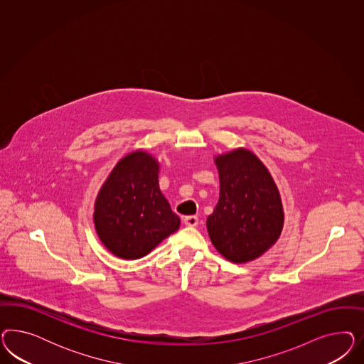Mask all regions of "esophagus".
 I'll return each instance as SVG.
<instances>
[{
    "instance_id": "1",
    "label": "esophagus",
    "mask_w": 364,
    "mask_h": 364,
    "mask_svg": "<svg viewBox=\"0 0 364 364\" xmlns=\"http://www.w3.org/2000/svg\"><path fill=\"white\" fill-rule=\"evenodd\" d=\"M184 224L188 227H196L198 224V216H186L184 218Z\"/></svg>"
}]
</instances>
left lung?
I'll list each match as a JSON object with an SVG mask.
<instances>
[{
	"label": "left lung",
	"mask_w": 364,
	"mask_h": 364,
	"mask_svg": "<svg viewBox=\"0 0 364 364\" xmlns=\"http://www.w3.org/2000/svg\"><path fill=\"white\" fill-rule=\"evenodd\" d=\"M220 196L207 218L210 242L232 263H248L279 239L284 210L279 189L267 166L245 148L215 157Z\"/></svg>",
	"instance_id": "1"
}]
</instances>
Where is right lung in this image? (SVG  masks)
Returning <instances> with one entry per match:
<instances>
[{"label": "right lung", "instance_id": "add662e5", "mask_svg": "<svg viewBox=\"0 0 364 364\" xmlns=\"http://www.w3.org/2000/svg\"><path fill=\"white\" fill-rule=\"evenodd\" d=\"M160 164L145 151L124 156L95 201L93 223L101 242L120 259L149 254L180 227V218L159 187Z\"/></svg>", "mask_w": 364, "mask_h": 364}]
</instances>
